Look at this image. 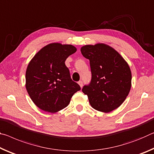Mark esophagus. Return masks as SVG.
I'll list each match as a JSON object with an SVG mask.
<instances>
[{
  "label": "esophagus",
  "instance_id": "34e87169",
  "mask_svg": "<svg viewBox=\"0 0 154 154\" xmlns=\"http://www.w3.org/2000/svg\"><path fill=\"white\" fill-rule=\"evenodd\" d=\"M78 83H79V85H80V87H82V85H83V83H82V81H81V80H80V81H79V82H78Z\"/></svg>",
  "mask_w": 154,
  "mask_h": 154
}]
</instances>
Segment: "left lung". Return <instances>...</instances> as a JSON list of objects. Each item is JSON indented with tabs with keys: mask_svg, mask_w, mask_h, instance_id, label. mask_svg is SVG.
I'll list each match as a JSON object with an SVG mask.
<instances>
[{
	"mask_svg": "<svg viewBox=\"0 0 154 154\" xmlns=\"http://www.w3.org/2000/svg\"><path fill=\"white\" fill-rule=\"evenodd\" d=\"M80 51L90 60L91 81L82 91L91 106L102 112L119 108L132 86V73L126 60L112 47L103 43L85 45Z\"/></svg>",
	"mask_w": 154,
	"mask_h": 154,
	"instance_id": "obj_1",
	"label": "left lung"
}]
</instances>
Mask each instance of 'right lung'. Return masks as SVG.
<instances>
[{
	"mask_svg": "<svg viewBox=\"0 0 154 154\" xmlns=\"http://www.w3.org/2000/svg\"><path fill=\"white\" fill-rule=\"evenodd\" d=\"M76 50L71 44L51 43L30 60L25 86L32 102L41 110L53 113L63 109L73 95L80 90L65 64L67 58Z\"/></svg>",
	"mask_w": 154,
	"mask_h": 154,
	"instance_id": "obj_1",
	"label": "right lung"
}]
</instances>
